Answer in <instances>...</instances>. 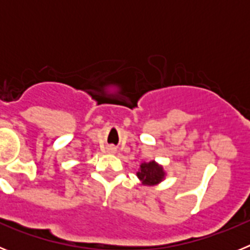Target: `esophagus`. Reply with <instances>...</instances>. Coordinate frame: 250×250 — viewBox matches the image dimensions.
Here are the masks:
<instances>
[{"mask_svg":"<svg viewBox=\"0 0 250 250\" xmlns=\"http://www.w3.org/2000/svg\"><path fill=\"white\" fill-rule=\"evenodd\" d=\"M107 151H109V152H115V149H114V147H109V149H107Z\"/></svg>","mask_w":250,"mask_h":250,"instance_id":"esophagus-1","label":"esophagus"}]
</instances>
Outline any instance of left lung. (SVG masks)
Segmentation results:
<instances>
[{
	"label": "left lung",
	"instance_id": "1",
	"mask_svg": "<svg viewBox=\"0 0 250 250\" xmlns=\"http://www.w3.org/2000/svg\"><path fill=\"white\" fill-rule=\"evenodd\" d=\"M139 180L143 185H147V187H152V185H158L165 179V171L163 165L158 164L156 161L151 160L149 163H143L140 165V169L136 173Z\"/></svg>",
	"mask_w": 250,
	"mask_h": 250
}]
</instances>
